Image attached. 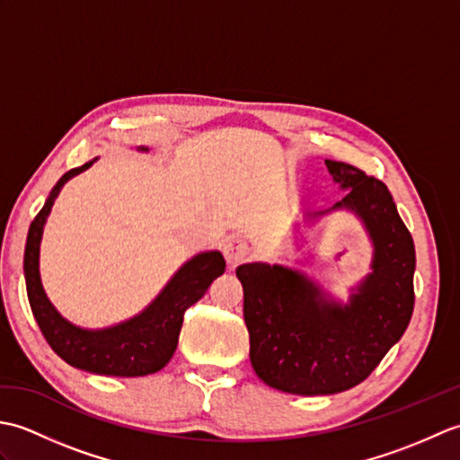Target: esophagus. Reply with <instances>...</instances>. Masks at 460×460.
Returning a JSON list of instances; mask_svg holds the SVG:
<instances>
[{"mask_svg": "<svg viewBox=\"0 0 460 460\" xmlns=\"http://www.w3.org/2000/svg\"><path fill=\"white\" fill-rule=\"evenodd\" d=\"M223 255H225V261H227V265L231 269H235L249 259L251 249L243 239H229L223 247Z\"/></svg>", "mask_w": 460, "mask_h": 460, "instance_id": "34e87169", "label": "esophagus"}]
</instances>
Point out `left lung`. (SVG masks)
I'll return each mask as SVG.
<instances>
[{
	"label": "left lung",
	"mask_w": 460,
	"mask_h": 460,
	"mask_svg": "<svg viewBox=\"0 0 460 460\" xmlns=\"http://www.w3.org/2000/svg\"><path fill=\"white\" fill-rule=\"evenodd\" d=\"M349 188L336 208L354 209L374 239V272L348 306L322 298L316 285L285 267H237L251 364L267 385L296 395H330L361 384L413 314L415 245L387 185L346 162L326 160Z\"/></svg>",
	"instance_id": "1"
}]
</instances>
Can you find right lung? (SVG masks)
Masks as SVG:
<instances>
[{
  "instance_id": "add662e5",
  "label": "right lung",
  "mask_w": 460,
  "mask_h": 460,
  "mask_svg": "<svg viewBox=\"0 0 460 460\" xmlns=\"http://www.w3.org/2000/svg\"><path fill=\"white\" fill-rule=\"evenodd\" d=\"M91 165L93 162L66 172L31 221L23 257L27 298L47 344L66 364L101 376H150L172 359L178 348L185 310L208 292L215 279L223 275L225 259L217 251L193 257L178 270V275L170 280V285L164 288L150 308L120 326L89 332L68 324L58 316L43 292L41 279H39V243H41L47 215L63 185Z\"/></svg>"
}]
</instances>
